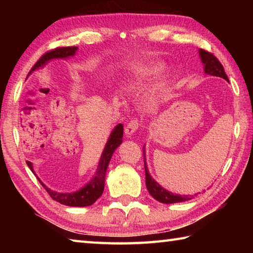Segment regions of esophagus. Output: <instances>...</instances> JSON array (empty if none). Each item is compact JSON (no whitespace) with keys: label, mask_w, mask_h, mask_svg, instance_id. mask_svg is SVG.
Wrapping results in <instances>:
<instances>
[{"label":"esophagus","mask_w":253,"mask_h":253,"mask_svg":"<svg viewBox=\"0 0 253 253\" xmlns=\"http://www.w3.org/2000/svg\"><path fill=\"white\" fill-rule=\"evenodd\" d=\"M138 122L136 121V119H132L129 123H128V125L125 128V134L127 137H131L132 135L135 134V131L138 129Z\"/></svg>","instance_id":"34e87169"}]
</instances>
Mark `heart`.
<instances>
[{
	"mask_svg": "<svg viewBox=\"0 0 253 253\" xmlns=\"http://www.w3.org/2000/svg\"><path fill=\"white\" fill-rule=\"evenodd\" d=\"M163 70H164V67L161 63H154V65L143 67L142 69H139L130 77V80L128 81V88L130 90L142 89L149 81L157 78L162 74ZM147 105L148 107H153L155 105V101H154V99H149Z\"/></svg>",
	"mask_w": 253,
	"mask_h": 253,
	"instance_id": "obj_1",
	"label": "heart"
}]
</instances>
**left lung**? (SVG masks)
Listing matches in <instances>:
<instances>
[{
  "label": "left lung",
  "instance_id": "obj_1",
  "mask_svg": "<svg viewBox=\"0 0 253 253\" xmlns=\"http://www.w3.org/2000/svg\"><path fill=\"white\" fill-rule=\"evenodd\" d=\"M199 54L201 58V61H202L204 66V72L207 75L214 76V77H220V78H223L224 80L229 81L228 76L225 75L224 68L221 65V62L217 60L212 53L208 52L205 50H199ZM143 154H144V166H145V176H146V187L154 199L158 202L164 203V204H172V203H178V202H184V201L192 200L193 195H179V194H174L172 192L165 190L164 187H162L160 184H158L155 179H154L151 174H149V170L147 169L146 164V152H145V146L143 148ZM200 193H196L198 195Z\"/></svg>",
  "mask_w": 253,
  "mask_h": 253
}]
</instances>
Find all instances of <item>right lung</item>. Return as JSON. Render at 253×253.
Wrapping results in <instances>:
<instances>
[{"label": "right lung", "instance_id": "add662e5", "mask_svg": "<svg viewBox=\"0 0 253 253\" xmlns=\"http://www.w3.org/2000/svg\"><path fill=\"white\" fill-rule=\"evenodd\" d=\"M77 50H78V46H62V48H57L52 51H49V52L42 55L39 59V61L33 66L31 71L39 69V68H43L46 63L52 59H68L70 57H74ZM123 124H118V125L114 128L113 131L110 132V136L108 140H107L104 152H102L100 156L99 164H98L95 176L85 184L84 187L79 188L78 191L70 192V193L57 192L50 190L48 186H45L39 177H38V179H39V182L42 184V186L45 188V191L48 192L51 198L54 201H57V202L63 205H67V207H89V205L95 203L101 196L102 192H104L107 168H108V164L114 152L116 151V148L123 143ZM27 164L29 166V169L32 170V173L36 174L33 169L32 163L27 162Z\"/></svg>", "mask_w": 253, "mask_h": 253}]
</instances>
